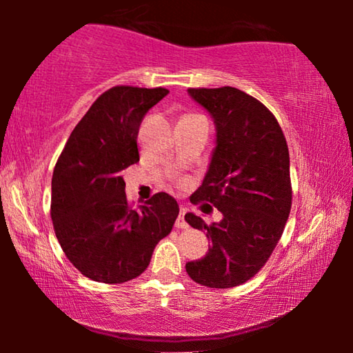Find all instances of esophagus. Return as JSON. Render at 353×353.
I'll return each instance as SVG.
<instances>
[{
	"label": "esophagus",
	"instance_id": "obj_1",
	"mask_svg": "<svg viewBox=\"0 0 353 353\" xmlns=\"http://www.w3.org/2000/svg\"><path fill=\"white\" fill-rule=\"evenodd\" d=\"M185 214H186V209H185V207H181L180 215H178V219H176V228H188V223L185 220Z\"/></svg>",
	"mask_w": 353,
	"mask_h": 353
}]
</instances>
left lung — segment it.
I'll return each mask as SVG.
<instances>
[{"label":"left lung","mask_w":353,"mask_h":353,"mask_svg":"<svg viewBox=\"0 0 353 353\" xmlns=\"http://www.w3.org/2000/svg\"><path fill=\"white\" fill-rule=\"evenodd\" d=\"M188 93L216 128L209 170L190 201L209 202L223 219L207 225L185 215L212 243L205 257L186 263V272L202 286L234 288L262 270L284 231L292 204L288 143L274 115L244 91L221 86Z\"/></svg>","instance_id":"8db88e82"}]
</instances>
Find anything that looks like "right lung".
Masks as SVG:
<instances>
[{"instance_id": "right-lung-1", "label": "right lung", "mask_w": 353, "mask_h": 353, "mask_svg": "<svg viewBox=\"0 0 353 353\" xmlns=\"http://www.w3.org/2000/svg\"><path fill=\"white\" fill-rule=\"evenodd\" d=\"M165 88L114 86L77 123L52 172L51 220L65 257L86 278L120 284L148 268L170 233L178 204L157 192L133 209L122 170L139 161L143 117Z\"/></svg>"}]
</instances>
